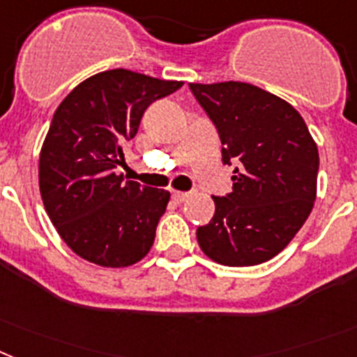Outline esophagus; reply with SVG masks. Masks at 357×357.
Here are the masks:
<instances>
[{"mask_svg": "<svg viewBox=\"0 0 357 357\" xmlns=\"http://www.w3.org/2000/svg\"><path fill=\"white\" fill-rule=\"evenodd\" d=\"M188 196H190V194H188V192H178V190H176V192H172L174 202H178V203L185 202V199H187Z\"/></svg>", "mask_w": 357, "mask_h": 357, "instance_id": "obj_1", "label": "esophagus"}]
</instances>
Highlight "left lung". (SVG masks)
I'll use <instances>...</instances> for the list:
<instances>
[{"instance_id":"obj_1","label":"left lung","mask_w":357,"mask_h":357,"mask_svg":"<svg viewBox=\"0 0 357 357\" xmlns=\"http://www.w3.org/2000/svg\"><path fill=\"white\" fill-rule=\"evenodd\" d=\"M221 139L223 163H236L232 192L212 196L214 218L196 232L206 256L252 266L280 254L316 202L319 154L303 118L285 100L241 82L190 83Z\"/></svg>"}]
</instances>
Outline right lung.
<instances>
[{
  "mask_svg": "<svg viewBox=\"0 0 357 357\" xmlns=\"http://www.w3.org/2000/svg\"><path fill=\"white\" fill-rule=\"evenodd\" d=\"M181 85L114 68L79 83L54 112L40 154L41 199L63 241L86 261L119 268L151 250L170 192L125 181L114 169L146 107Z\"/></svg>",
  "mask_w": 357,
  "mask_h": 357,
  "instance_id": "obj_1",
  "label": "right lung"
}]
</instances>
